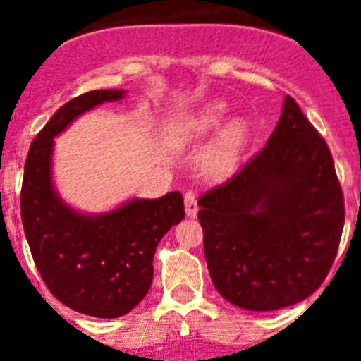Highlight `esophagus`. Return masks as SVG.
Instances as JSON below:
<instances>
[{
	"label": "esophagus",
	"mask_w": 361,
	"mask_h": 361,
	"mask_svg": "<svg viewBox=\"0 0 361 361\" xmlns=\"http://www.w3.org/2000/svg\"><path fill=\"white\" fill-rule=\"evenodd\" d=\"M184 204H186V215L190 216V219H195L197 213H199V204H197V197L193 191H186Z\"/></svg>",
	"instance_id": "esophagus-1"
}]
</instances>
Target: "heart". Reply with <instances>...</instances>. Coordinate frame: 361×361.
<instances>
[{
	"mask_svg": "<svg viewBox=\"0 0 361 361\" xmlns=\"http://www.w3.org/2000/svg\"><path fill=\"white\" fill-rule=\"evenodd\" d=\"M228 110L229 106L224 101H212L204 104L191 116L171 124L166 132V141L171 148L197 145L216 132L224 123ZM250 123L242 117L226 123L200 155V171L204 177L212 180H226L237 173L245 146L250 142Z\"/></svg>",
	"mask_w": 361,
	"mask_h": 361,
	"instance_id": "obj_1",
	"label": "heart"
}]
</instances>
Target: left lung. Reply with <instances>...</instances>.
I'll return each mask as SVG.
<instances>
[{"label":"left lung","instance_id":"obj_1","mask_svg":"<svg viewBox=\"0 0 361 361\" xmlns=\"http://www.w3.org/2000/svg\"><path fill=\"white\" fill-rule=\"evenodd\" d=\"M199 206L216 291L247 311L288 307L317 291L345 220L329 146L289 95L266 146Z\"/></svg>","mask_w":361,"mask_h":361}]
</instances>
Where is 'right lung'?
I'll use <instances>...</instances> for the list:
<instances>
[{"label": "right lung", "instance_id": "1", "mask_svg": "<svg viewBox=\"0 0 361 361\" xmlns=\"http://www.w3.org/2000/svg\"><path fill=\"white\" fill-rule=\"evenodd\" d=\"M123 97L124 90H92L63 104L32 141L21 186L25 237L41 279L59 302L97 318L123 317L145 298L157 244L184 219L178 191L82 215L54 190V137L85 111Z\"/></svg>", "mask_w": 361, "mask_h": 361}]
</instances>
